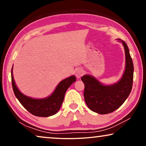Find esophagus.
Returning <instances> with one entry per match:
<instances>
[{
	"instance_id": "esophagus-1",
	"label": "esophagus",
	"mask_w": 146,
	"mask_h": 146,
	"mask_svg": "<svg viewBox=\"0 0 146 146\" xmlns=\"http://www.w3.org/2000/svg\"><path fill=\"white\" fill-rule=\"evenodd\" d=\"M84 73V71L82 69H78V70H76V72H75V75L76 76V78H79L81 76H82Z\"/></svg>"
}]
</instances>
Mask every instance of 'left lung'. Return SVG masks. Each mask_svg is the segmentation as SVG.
<instances>
[{
    "label": "left lung",
    "mask_w": 146,
    "mask_h": 146,
    "mask_svg": "<svg viewBox=\"0 0 146 146\" xmlns=\"http://www.w3.org/2000/svg\"><path fill=\"white\" fill-rule=\"evenodd\" d=\"M125 50V65L122 77L117 82L105 85L90 75L81 77L84 84L85 102L93 111L100 115L108 114L117 110L129 97L133 86L134 67L129 48L124 41L118 38Z\"/></svg>",
    "instance_id": "left-lung-1"
}]
</instances>
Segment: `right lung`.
I'll return each instance as SVG.
<instances>
[{"label":"right lung","mask_w":146,"mask_h":146,"mask_svg":"<svg viewBox=\"0 0 146 146\" xmlns=\"http://www.w3.org/2000/svg\"><path fill=\"white\" fill-rule=\"evenodd\" d=\"M75 81V76H71L60 81L53 92L48 97L34 98L25 95L19 90L14 80L13 67L11 69L12 87L15 95L26 110L32 115L37 117H48L55 115L61 107L66 91Z\"/></svg>","instance_id":"right-lung-1"}]
</instances>
